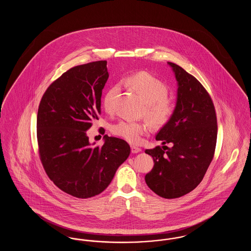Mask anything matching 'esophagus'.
Returning a JSON list of instances; mask_svg holds the SVG:
<instances>
[{"instance_id":"34e87169","label":"esophagus","mask_w":251,"mask_h":251,"mask_svg":"<svg viewBox=\"0 0 251 251\" xmlns=\"http://www.w3.org/2000/svg\"><path fill=\"white\" fill-rule=\"evenodd\" d=\"M131 150L132 153H138V152L141 151V149L138 148V147H136V146H131Z\"/></svg>"}]
</instances>
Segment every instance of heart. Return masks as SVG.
I'll return each instance as SVG.
<instances>
[{"instance_id": "b5f03b06", "label": "heart", "mask_w": 251, "mask_h": 251, "mask_svg": "<svg viewBox=\"0 0 251 251\" xmlns=\"http://www.w3.org/2000/svg\"><path fill=\"white\" fill-rule=\"evenodd\" d=\"M125 83L143 99L146 102V116L152 125L162 126L169 121L174 114L175 106L167 98L168 88L161 80L148 72H137L127 77ZM119 90L120 85L114 84L103 97V106L107 112L113 110V100ZM147 130L146 122L131 120H120L111 128L115 135L131 143H138Z\"/></svg>"}]
</instances>
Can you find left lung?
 Masks as SVG:
<instances>
[{
	"mask_svg": "<svg viewBox=\"0 0 251 251\" xmlns=\"http://www.w3.org/2000/svg\"><path fill=\"white\" fill-rule=\"evenodd\" d=\"M167 63L178 82L177 102L173 116L156 134L164 146L145 151L154 162L145 180L158 196L177 199L202 180L215 155L217 121L214 102L202 84L178 65Z\"/></svg>",
	"mask_w": 251,
	"mask_h": 251,
	"instance_id": "left-lung-1",
	"label": "left lung"
}]
</instances>
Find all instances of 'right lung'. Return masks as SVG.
Returning <instances> with one entry per match:
<instances>
[{
    "instance_id": "add662e5",
    "label": "right lung",
    "mask_w": 251,
    "mask_h": 251,
    "mask_svg": "<svg viewBox=\"0 0 251 251\" xmlns=\"http://www.w3.org/2000/svg\"><path fill=\"white\" fill-rule=\"evenodd\" d=\"M108 77L105 60L73 67L50 84L38 106L36 136L42 166L59 189L78 199L105 190L131 152L123 139L104 135V144L94 147L86 134L100 115Z\"/></svg>"
}]
</instances>
